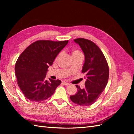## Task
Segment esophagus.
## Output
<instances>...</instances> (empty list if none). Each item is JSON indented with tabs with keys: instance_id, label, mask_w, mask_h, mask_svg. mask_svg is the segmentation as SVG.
<instances>
[{
	"instance_id": "esophagus-1",
	"label": "esophagus",
	"mask_w": 134,
	"mask_h": 134,
	"mask_svg": "<svg viewBox=\"0 0 134 134\" xmlns=\"http://www.w3.org/2000/svg\"><path fill=\"white\" fill-rule=\"evenodd\" d=\"M62 84H63V85H65V86H68L69 84L68 83H67V82H64V81H63V82H62Z\"/></svg>"
}]
</instances>
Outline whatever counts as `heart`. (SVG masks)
Listing matches in <instances>:
<instances>
[{"label": "heart", "mask_w": 134, "mask_h": 134, "mask_svg": "<svg viewBox=\"0 0 134 134\" xmlns=\"http://www.w3.org/2000/svg\"><path fill=\"white\" fill-rule=\"evenodd\" d=\"M80 55H82V53L80 51L78 50H73L71 52V55H72V57H74V56H79ZM61 56V54H59L58 56L56 58V60H58Z\"/></svg>", "instance_id": "b5f03b06"}]
</instances>
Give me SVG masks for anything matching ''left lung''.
<instances>
[{
	"label": "left lung",
	"instance_id": "8db88e82",
	"mask_svg": "<svg viewBox=\"0 0 134 134\" xmlns=\"http://www.w3.org/2000/svg\"><path fill=\"white\" fill-rule=\"evenodd\" d=\"M85 55L82 72L86 74L85 88L76 85L77 93L70 97L74 103L88 106L94 103L106 88L109 78V68L107 60L99 47L91 40L83 38L74 39Z\"/></svg>",
	"mask_w": 134,
	"mask_h": 134
}]
</instances>
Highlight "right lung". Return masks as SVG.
<instances>
[{"label": "right lung", "mask_w": 134, "mask_h": 134, "mask_svg": "<svg viewBox=\"0 0 134 134\" xmlns=\"http://www.w3.org/2000/svg\"><path fill=\"white\" fill-rule=\"evenodd\" d=\"M68 43V40H38L28 46L20 55L15 65V73L20 90L26 98L41 102L50 97L62 83L46 79L49 66Z\"/></svg>", "instance_id": "obj_1"}]
</instances>
